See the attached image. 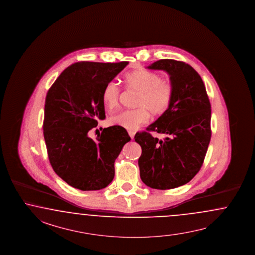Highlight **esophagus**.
Masks as SVG:
<instances>
[{"label": "esophagus", "instance_id": "obj_1", "mask_svg": "<svg viewBox=\"0 0 255 255\" xmlns=\"http://www.w3.org/2000/svg\"><path fill=\"white\" fill-rule=\"evenodd\" d=\"M128 135H129V137L133 139L134 138V135H135V132L132 131V130H128Z\"/></svg>", "mask_w": 255, "mask_h": 255}]
</instances>
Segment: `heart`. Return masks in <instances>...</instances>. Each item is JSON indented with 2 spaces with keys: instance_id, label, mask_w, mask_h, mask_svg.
<instances>
[{
  "instance_id": "b5f03b06",
  "label": "heart",
  "mask_w": 255,
  "mask_h": 255,
  "mask_svg": "<svg viewBox=\"0 0 255 255\" xmlns=\"http://www.w3.org/2000/svg\"><path fill=\"white\" fill-rule=\"evenodd\" d=\"M126 87L128 90L139 92L135 106L131 110H124L112 115L109 122L113 126L134 130L147 123L150 114L153 116L164 115L171 106L173 98V84L170 80L162 79L161 75L149 71L138 70L127 75ZM122 90L115 82H109L102 91V102L109 110L119 106Z\"/></svg>"
}]
</instances>
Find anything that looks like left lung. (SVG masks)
<instances>
[{
  "instance_id": "8db88e82",
  "label": "left lung",
  "mask_w": 255,
  "mask_h": 255,
  "mask_svg": "<svg viewBox=\"0 0 255 255\" xmlns=\"http://www.w3.org/2000/svg\"><path fill=\"white\" fill-rule=\"evenodd\" d=\"M148 68L170 75L173 98L164 115L134 137L141 147L140 179L152 189H174L191 180L204 163L211 139V105L202 78L188 64L161 59ZM151 131L166 137L158 140Z\"/></svg>"
}]
</instances>
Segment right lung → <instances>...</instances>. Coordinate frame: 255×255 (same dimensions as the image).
Segmentation results:
<instances>
[{
	"instance_id": "add662e5",
	"label": "right lung",
	"mask_w": 255,
	"mask_h": 255,
	"mask_svg": "<svg viewBox=\"0 0 255 255\" xmlns=\"http://www.w3.org/2000/svg\"><path fill=\"white\" fill-rule=\"evenodd\" d=\"M128 62H78L66 68L45 100L43 134L49 163L59 177L81 190L106 188L115 177V161L130 140L126 128H103L88 136L105 119L102 91ZM98 130V129H97Z\"/></svg>"
}]
</instances>
